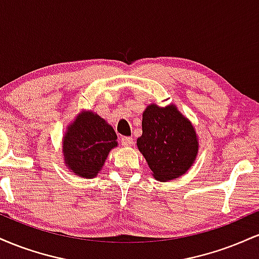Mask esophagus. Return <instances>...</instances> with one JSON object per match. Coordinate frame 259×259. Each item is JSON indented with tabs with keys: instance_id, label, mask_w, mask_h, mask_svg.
<instances>
[{
	"instance_id": "esophagus-1",
	"label": "esophagus",
	"mask_w": 259,
	"mask_h": 259,
	"mask_svg": "<svg viewBox=\"0 0 259 259\" xmlns=\"http://www.w3.org/2000/svg\"><path fill=\"white\" fill-rule=\"evenodd\" d=\"M133 144H134L133 138H129V136H123V138H121V145H123L124 147L133 146Z\"/></svg>"
}]
</instances>
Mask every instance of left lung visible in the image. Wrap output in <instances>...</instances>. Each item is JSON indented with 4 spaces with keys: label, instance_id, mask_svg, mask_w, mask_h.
Instances as JSON below:
<instances>
[{
    "label": "left lung",
    "instance_id": "obj_1",
    "mask_svg": "<svg viewBox=\"0 0 259 259\" xmlns=\"http://www.w3.org/2000/svg\"><path fill=\"white\" fill-rule=\"evenodd\" d=\"M136 145L158 181L185 174L195 163L200 147L195 126L173 103L146 107L142 113V135Z\"/></svg>",
    "mask_w": 259,
    "mask_h": 259
}]
</instances>
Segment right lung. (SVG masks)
<instances>
[{
	"label": "right lung",
	"mask_w": 259,
	"mask_h": 259,
	"mask_svg": "<svg viewBox=\"0 0 259 259\" xmlns=\"http://www.w3.org/2000/svg\"><path fill=\"white\" fill-rule=\"evenodd\" d=\"M117 146V134L111 124L94 111L82 109L67 126L62 140L64 165L78 177L92 179Z\"/></svg>",
	"instance_id": "1"
}]
</instances>
